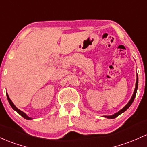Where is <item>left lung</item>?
I'll return each instance as SVG.
<instances>
[{"mask_svg":"<svg viewBox=\"0 0 147 147\" xmlns=\"http://www.w3.org/2000/svg\"><path fill=\"white\" fill-rule=\"evenodd\" d=\"M138 76L137 75V80H136V84H135V91H134V93L133 94V96H132L131 99L130 100V101H129L128 104L126 105L124 107L123 109H121L120 111H119L118 112L115 113V114H114L113 115H111V116H104L105 117H106V118L107 119H114L116 118V117H118L119 115H120L121 114H122V113L125 112V111H126L127 109H128L129 107H130V105H132V103H133V102L134 101V99H135V96H136V93H137V90H138Z\"/></svg>","mask_w":147,"mask_h":147,"instance_id":"left-lung-1","label":"left lung"}]
</instances>
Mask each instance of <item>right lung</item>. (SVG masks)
<instances>
[{
  "instance_id": "1",
  "label": "right lung",
  "mask_w": 147,
  "mask_h": 147,
  "mask_svg": "<svg viewBox=\"0 0 147 147\" xmlns=\"http://www.w3.org/2000/svg\"><path fill=\"white\" fill-rule=\"evenodd\" d=\"M6 95H7V100H8V102H9V105H10L11 107H12V109H13L14 110H15L16 112H18L19 114H20V115L22 116V117H24V119H27V120H30V119H32V118H30V117H28V116L26 115V114H25V113H24V112H22V111H21L20 109H19L18 108H17V107H16V106L14 105L13 104V102H12V100H10V98H9V96H8L7 93H6Z\"/></svg>"
}]
</instances>
